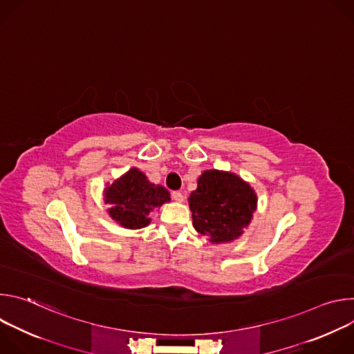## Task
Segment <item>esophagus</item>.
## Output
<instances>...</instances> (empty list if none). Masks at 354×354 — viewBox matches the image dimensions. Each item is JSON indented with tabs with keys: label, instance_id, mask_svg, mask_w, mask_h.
I'll list each match as a JSON object with an SVG mask.
<instances>
[{
	"label": "esophagus",
	"instance_id": "esophagus-1",
	"mask_svg": "<svg viewBox=\"0 0 354 354\" xmlns=\"http://www.w3.org/2000/svg\"><path fill=\"white\" fill-rule=\"evenodd\" d=\"M171 197H172L174 201H178V203H182V201H183V194H182L180 192H178V190L172 192V193H171Z\"/></svg>",
	"mask_w": 354,
	"mask_h": 354
}]
</instances>
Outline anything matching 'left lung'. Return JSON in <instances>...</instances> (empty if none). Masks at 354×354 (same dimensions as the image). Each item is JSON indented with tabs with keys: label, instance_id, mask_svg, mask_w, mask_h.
I'll use <instances>...</instances> for the list:
<instances>
[{
	"label": "left lung",
	"instance_id": "8db88e82",
	"mask_svg": "<svg viewBox=\"0 0 354 354\" xmlns=\"http://www.w3.org/2000/svg\"><path fill=\"white\" fill-rule=\"evenodd\" d=\"M257 201L255 192L239 176L206 171L189 197L193 227L212 242L236 239L257 210Z\"/></svg>",
	"mask_w": 354,
	"mask_h": 354
}]
</instances>
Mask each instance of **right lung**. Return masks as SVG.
Returning <instances> with one entry per match:
<instances>
[{"label": "right lung", "mask_w": 354, "mask_h": 354, "mask_svg": "<svg viewBox=\"0 0 354 354\" xmlns=\"http://www.w3.org/2000/svg\"><path fill=\"white\" fill-rule=\"evenodd\" d=\"M169 198L165 187L149 183L145 175L136 168L112 183L105 192V203L112 205L111 217L130 230L148 225L149 212L162 206Z\"/></svg>", "instance_id": "right-lung-1"}]
</instances>
